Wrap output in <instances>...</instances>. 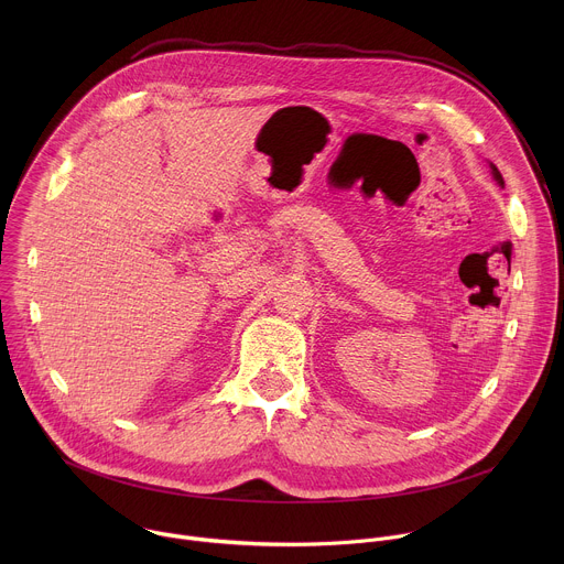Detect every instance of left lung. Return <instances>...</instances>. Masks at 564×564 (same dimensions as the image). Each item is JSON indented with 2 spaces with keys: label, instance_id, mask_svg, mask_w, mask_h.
<instances>
[{
  "label": "left lung",
  "instance_id": "1",
  "mask_svg": "<svg viewBox=\"0 0 564 564\" xmlns=\"http://www.w3.org/2000/svg\"><path fill=\"white\" fill-rule=\"evenodd\" d=\"M491 172H494V178H496V181H498V183H500V185H502V187H505V181H502V174H500V172H498V167H496V165H491Z\"/></svg>",
  "mask_w": 564,
  "mask_h": 564
}]
</instances>
